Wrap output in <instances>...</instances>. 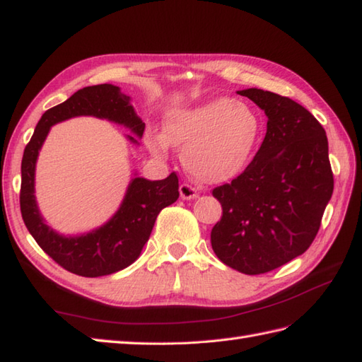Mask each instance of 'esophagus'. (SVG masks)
Listing matches in <instances>:
<instances>
[{"mask_svg":"<svg viewBox=\"0 0 362 362\" xmlns=\"http://www.w3.org/2000/svg\"><path fill=\"white\" fill-rule=\"evenodd\" d=\"M179 193H180V197L183 199V201H191V199L197 197L196 189L193 187L187 185V183H182L180 188H179Z\"/></svg>","mask_w":362,"mask_h":362,"instance_id":"1","label":"esophagus"}]
</instances>
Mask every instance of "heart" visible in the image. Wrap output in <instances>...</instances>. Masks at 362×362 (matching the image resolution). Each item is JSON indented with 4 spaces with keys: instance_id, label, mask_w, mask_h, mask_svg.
Masks as SVG:
<instances>
[{
    "instance_id": "obj_1",
    "label": "heart",
    "mask_w": 362,
    "mask_h": 362,
    "mask_svg": "<svg viewBox=\"0 0 362 362\" xmlns=\"http://www.w3.org/2000/svg\"><path fill=\"white\" fill-rule=\"evenodd\" d=\"M261 136L258 113L232 98H213L168 115L163 134L149 130L144 141L157 158L180 146L182 163L202 183H222L244 171Z\"/></svg>"
}]
</instances>
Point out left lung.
<instances>
[{"instance_id": "obj_1", "label": "left lung", "mask_w": 362, "mask_h": 362, "mask_svg": "<svg viewBox=\"0 0 362 362\" xmlns=\"http://www.w3.org/2000/svg\"><path fill=\"white\" fill-rule=\"evenodd\" d=\"M267 117L263 144L232 183L213 189L222 218L211 247L222 263L257 275L310 247L333 194L324 127L303 105L272 91H236Z\"/></svg>"}]
</instances>
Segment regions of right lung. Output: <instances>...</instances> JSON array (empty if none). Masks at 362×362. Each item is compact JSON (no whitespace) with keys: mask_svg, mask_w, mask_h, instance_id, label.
Segmentation results:
<instances>
[{"mask_svg":"<svg viewBox=\"0 0 362 362\" xmlns=\"http://www.w3.org/2000/svg\"><path fill=\"white\" fill-rule=\"evenodd\" d=\"M76 117H95L129 129L132 144H140L144 122L132 98L112 83L76 91L65 103L46 110L21 160L20 206L23 221L37 244L66 271L82 276H104L130 266L148 243L158 213L179 199V179L173 173L163 180H148L134 171L126 194L113 216L90 232L64 235L49 227L35 199V166L52 126Z\"/></svg>","mask_w":362,"mask_h":362,"instance_id":"right-lung-1","label":"right lung"}]
</instances>
